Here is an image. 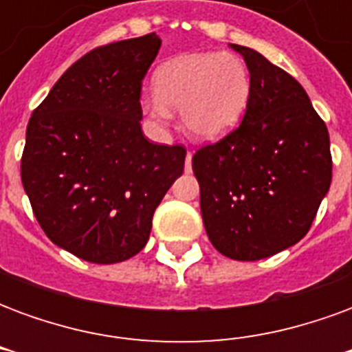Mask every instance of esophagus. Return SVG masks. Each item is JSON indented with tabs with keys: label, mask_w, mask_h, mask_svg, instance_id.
Returning <instances> with one entry per match:
<instances>
[{
	"label": "esophagus",
	"mask_w": 352,
	"mask_h": 352,
	"mask_svg": "<svg viewBox=\"0 0 352 352\" xmlns=\"http://www.w3.org/2000/svg\"><path fill=\"white\" fill-rule=\"evenodd\" d=\"M184 171L190 173L192 171V153H186V160H184Z\"/></svg>",
	"instance_id": "34e87169"
}]
</instances>
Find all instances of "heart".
I'll return each mask as SVG.
<instances>
[{
	"instance_id": "b5f03b06",
	"label": "heart",
	"mask_w": 352,
	"mask_h": 352,
	"mask_svg": "<svg viewBox=\"0 0 352 352\" xmlns=\"http://www.w3.org/2000/svg\"><path fill=\"white\" fill-rule=\"evenodd\" d=\"M156 92L141 101L145 115L158 126L181 109L188 135L217 141L236 130L251 100V75L232 52H196L169 60L154 77Z\"/></svg>"
}]
</instances>
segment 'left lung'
Wrapping results in <instances>:
<instances>
[{"instance_id": "obj_1", "label": "left lung", "mask_w": 352, "mask_h": 352, "mask_svg": "<svg viewBox=\"0 0 352 352\" xmlns=\"http://www.w3.org/2000/svg\"><path fill=\"white\" fill-rule=\"evenodd\" d=\"M251 75L241 124L192 156L209 241L232 260H262L311 228L332 183L330 138L302 85L260 52L230 45Z\"/></svg>"}]
</instances>
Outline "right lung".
I'll use <instances>...</instances> for the list:
<instances>
[{
  "mask_svg": "<svg viewBox=\"0 0 352 352\" xmlns=\"http://www.w3.org/2000/svg\"><path fill=\"white\" fill-rule=\"evenodd\" d=\"M156 34L90 50L30 118L20 175L50 241L92 264L135 256L153 214L183 175L186 151L141 131V85Z\"/></svg>",
  "mask_w": 352,
  "mask_h": 352,
  "instance_id": "obj_1",
  "label": "right lung"
}]
</instances>
